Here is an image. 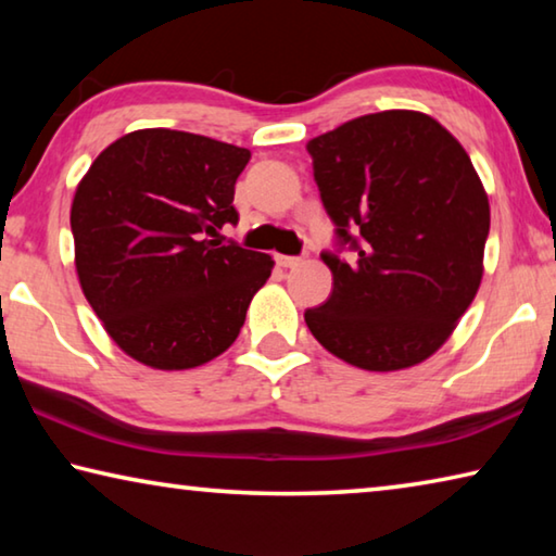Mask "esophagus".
I'll list each match as a JSON object with an SVG mask.
<instances>
[{"instance_id": "1", "label": "esophagus", "mask_w": 556, "mask_h": 556, "mask_svg": "<svg viewBox=\"0 0 556 556\" xmlns=\"http://www.w3.org/2000/svg\"><path fill=\"white\" fill-rule=\"evenodd\" d=\"M301 257H289V255H277V265L279 267H299L301 265Z\"/></svg>"}]
</instances>
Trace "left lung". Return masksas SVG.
I'll return each instance as SVG.
<instances>
[{"label":"left lung","mask_w":556,"mask_h":556,"mask_svg":"<svg viewBox=\"0 0 556 556\" xmlns=\"http://www.w3.org/2000/svg\"><path fill=\"white\" fill-rule=\"evenodd\" d=\"M306 152L336 225V250L321 252L333 289L306 308L308 331L363 370L427 361L483 277L491 205L466 149L425 112L384 110L312 139Z\"/></svg>","instance_id":"8db88e82"}]
</instances>
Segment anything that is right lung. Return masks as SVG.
Wrapping results in <instances>:
<instances>
[{
	"mask_svg": "<svg viewBox=\"0 0 556 556\" xmlns=\"http://www.w3.org/2000/svg\"><path fill=\"white\" fill-rule=\"evenodd\" d=\"M242 147L176 129H139L102 152L75 191V269L112 341L156 370L228 351L275 260L220 244L238 223Z\"/></svg>",
	"mask_w": 556,
	"mask_h": 556,
	"instance_id": "obj_1",
	"label": "right lung"
}]
</instances>
